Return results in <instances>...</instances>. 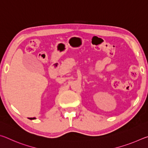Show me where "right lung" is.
Listing matches in <instances>:
<instances>
[{"label": "right lung", "instance_id": "add662e5", "mask_svg": "<svg viewBox=\"0 0 148 148\" xmlns=\"http://www.w3.org/2000/svg\"><path fill=\"white\" fill-rule=\"evenodd\" d=\"M29 119H36V118H35V117H29Z\"/></svg>", "mask_w": 148, "mask_h": 148}]
</instances>
